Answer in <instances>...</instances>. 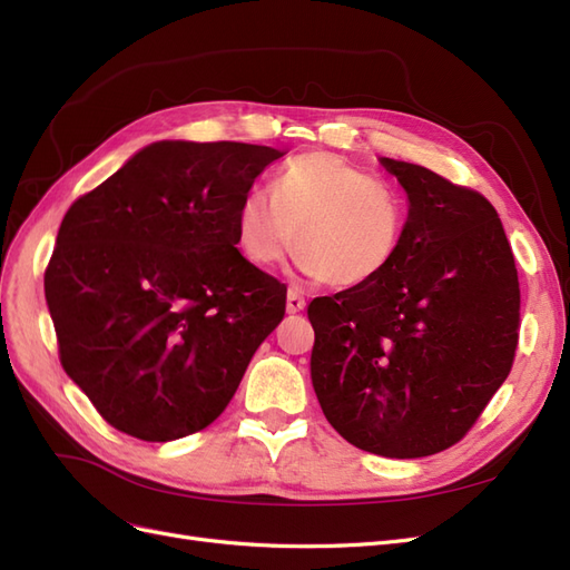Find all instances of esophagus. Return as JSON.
I'll return each instance as SVG.
<instances>
[{"label": "esophagus", "instance_id": "34e87169", "mask_svg": "<svg viewBox=\"0 0 570 570\" xmlns=\"http://www.w3.org/2000/svg\"><path fill=\"white\" fill-rule=\"evenodd\" d=\"M304 306H306V302H304V297L299 295V292L297 289H289L287 292V304H285L287 314H299Z\"/></svg>", "mask_w": 570, "mask_h": 570}]
</instances>
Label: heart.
<instances>
[{
	"label": "heart",
	"mask_w": 570,
	"mask_h": 570,
	"mask_svg": "<svg viewBox=\"0 0 570 570\" xmlns=\"http://www.w3.org/2000/svg\"><path fill=\"white\" fill-rule=\"evenodd\" d=\"M406 228L396 189L337 154L308 151L289 159L235 212L237 245L258 268L302 249V264L335 287L375 281L394 262Z\"/></svg>",
	"instance_id": "heart-1"
}]
</instances>
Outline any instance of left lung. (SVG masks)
Wrapping results in <instances>:
<instances>
[{"instance_id":"left-lung-1","label":"left lung","mask_w":570,"mask_h":570,"mask_svg":"<svg viewBox=\"0 0 570 570\" xmlns=\"http://www.w3.org/2000/svg\"><path fill=\"white\" fill-rule=\"evenodd\" d=\"M404 187L406 228L375 281L308 304L312 383L337 433L387 459L459 442L519 344V273L494 206L423 166L377 159Z\"/></svg>"}]
</instances>
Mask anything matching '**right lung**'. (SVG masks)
Returning a JSON list of instances; mask_svg holds the SVG:
<instances>
[{
	"mask_svg": "<svg viewBox=\"0 0 570 570\" xmlns=\"http://www.w3.org/2000/svg\"><path fill=\"white\" fill-rule=\"evenodd\" d=\"M283 154L151 142L66 212L45 273L61 366L120 433L214 423L283 321L285 285L235 247L239 202Z\"/></svg>",
	"mask_w": 570,
	"mask_h": 570,
	"instance_id": "add662e5",
	"label": "right lung"
}]
</instances>
